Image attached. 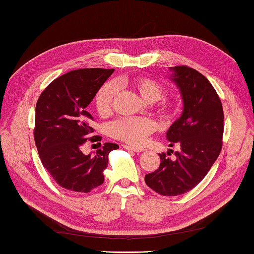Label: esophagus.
<instances>
[{"instance_id": "esophagus-1", "label": "esophagus", "mask_w": 254, "mask_h": 254, "mask_svg": "<svg viewBox=\"0 0 254 254\" xmlns=\"http://www.w3.org/2000/svg\"><path fill=\"white\" fill-rule=\"evenodd\" d=\"M123 148L126 149H128V150H133V152L135 153H141V152H144V148H141V147H134V146H131V145H123Z\"/></svg>"}]
</instances>
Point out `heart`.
I'll use <instances>...</instances> for the list:
<instances>
[{"label": "heart", "instance_id": "obj_1", "mask_svg": "<svg viewBox=\"0 0 254 254\" xmlns=\"http://www.w3.org/2000/svg\"><path fill=\"white\" fill-rule=\"evenodd\" d=\"M143 98L148 102H156L157 110L163 117H170L176 112L177 108L172 101L163 99L166 89L161 84L149 77H136L128 82ZM118 95V85L116 82H107L97 91L95 97V107L100 116H107L111 112ZM156 128L155 122L147 117H123L110 123L109 134L117 139L130 145H142Z\"/></svg>", "mask_w": 254, "mask_h": 254}]
</instances>
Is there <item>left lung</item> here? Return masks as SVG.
I'll use <instances>...</instances> for the list:
<instances>
[{
    "label": "left lung",
    "mask_w": 254,
    "mask_h": 254,
    "mask_svg": "<svg viewBox=\"0 0 254 254\" xmlns=\"http://www.w3.org/2000/svg\"><path fill=\"white\" fill-rule=\"evenodd\" d=\"M171 69L182 95L183 112L167 138L171 147L178 144L180 150L175 153V160L169 153L159 154L158 169L145 176L146 185L165 196L187 193L204 179L220 154L224 134L223 106L213 85L192 67Z\"/></svg>",
    "instance_id": "1"
}]
</instances>
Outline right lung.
Instances as JSON below:
<instances>
[{"instance_id": "right-lung-1", "label": "right lung", "mask_w": 254, "mask_h": 254, "mask_svg": "<svg viewBox=\"0 0 254 254\" xmlns=\"http://www.w3.org/2000/svg\"><path fill=\"white\" fill-rule=\"evenodd\" d=\"M115 69L79 68L58 77L47 86L36 105L34 137L45 168L59 186L88 193L105 181L108 155L119 148L105 143L94 157L84 155L82 145L94 132V118L87 106Z\"/></svg>"}]
</instances>
